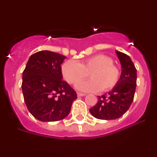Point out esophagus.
Instances as JSON below:
<instances>
[{"label": "esophagus", "mask_w": 157, "mask_h": 157, "mask_svg": "<svg viewBox=\"0 0 157 157\" xmlns=\"http://www.w3.org/2000/svg\"><path fill=\"white\" fill-rule=\"evenodd\" d=\"M77 95H78V97H83V96H85L86 94H82V93L78 92L77 93Z\"/></svg>", "instance_id": "34e87169"}]
</instances>
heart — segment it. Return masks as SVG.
Segmentation results:
<instances>
[{
    "mask_svg": "<svg viewBox=\"0 0 157 157\" xmlns=\"http://www.w3.org/2000/svg\"><path fill=\"white\" fill-rule=\"evenodd\" d=\"M62 75L71 85H77L89 75L91 79L80 83L78 88L86 92H108L119 83L121 71L113 63L112 57L105 54H98L81 63L67 60L62 66Z\"/></svg>",
    "mask_w": 157,
    "mask_h": 157,
    "instance_id": "heart-1",
    "label": "heart"
}]
</instances>
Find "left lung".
<instances>
[{"label":"left lung","instance_id":"1","mask_svg":"<svg viewBox=\"0 0 157 157\" xmlns=\"http://www.w3.org/2000/svg\"><path fill=\"white\" fill-rule=\"evenodd\" d=\"M122 66L120 80L109 94L98 96V103L90 112L99 120H116L129 109L134 100L137 84V70L130 56L116 52Z\"/></svg>","mask_w":157,"mask_h":157}]
</instances>
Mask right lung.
Instances as JSON below:
<instances>
[{"instance_id":"right-lung-1","label":"right lung","mask_w":157,"mask_h":157,"mask_svg":"<svg viewBox=\"0 0 157 157\" xmlns=\"http://www.w3.org/2000/svg\"><path fill=\"white\" fill-rule=\"evenodd\" d=\"M65 56L51 51L31 55L23 72L22 90L30 114L42 122L64 119L77 98L75 91L62 79Z\"/></svg>"}]
</instances>
